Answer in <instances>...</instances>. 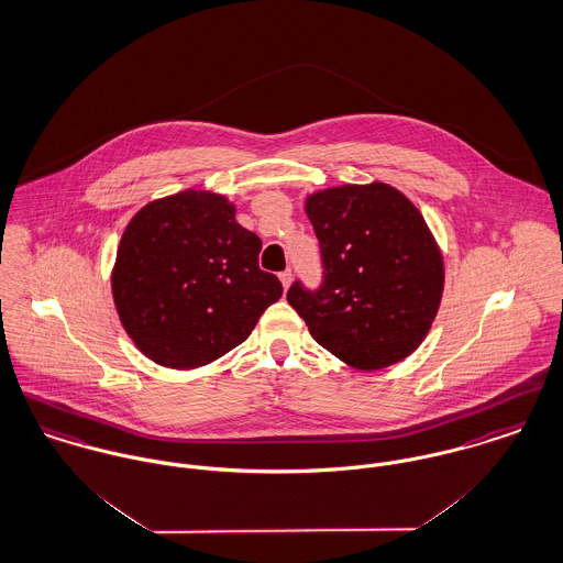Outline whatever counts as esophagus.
I'll return each instance as SVG.
<instances>
[{
    "instance_id": "obj_1",
    "label": "esophagus",
    "mask_w": 563,
    "mask_h": 563,
    "mask_svg": "<svg viewBox=\"0 0 563 563\" xmlns=\"http://www.w3.org/2000/svg\"><path fill=\"white\" fill-rule=\"evenodd\" d=\"M279 279H282V284H284V288L288 290V286H290V282H292V271H290V268L282 271V273H279Z\"/></svg>"
}]
</instances>
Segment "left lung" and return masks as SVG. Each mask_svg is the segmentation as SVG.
I'll return each instance as SVG.
<instances>
[{
  "label": "left lung",
  "mask_w": 563,
  "mask_h": 563,
  "mask_svg": "<svg viewBox=\"0 0 563 563\" xmlns=\"http://www.w3.org/2000/svg\"><path fill=\"white\" fill-rule=\"evenodd\" d=\"M322 282H295L288 303L311 338L357 369H383L421 344L443 295V257L398 189L344 185L309 196Z\"/></svg>",
  "instance_id": "1"
}]
</instances>
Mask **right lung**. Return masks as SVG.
Masks as SVG:
<instances>
[{
  "label": "right lung",
  "mask_w": 563,
  "mask_h": 563,
  "mask_svg": "<svg viewBox=\"0 0 563 563\" xmlns=\"http://www.w3.org/2000/svg\"><path fill=\"white\" fill-rule=\"evenodd\" d=\"M262 241L234 206L180 191L144 206L126 225L111 290L135 346L167 367H200L247 340L282 282L257 266Z\"/></svg>",
  "instance_id": "add662e5"
}]
</instances>
